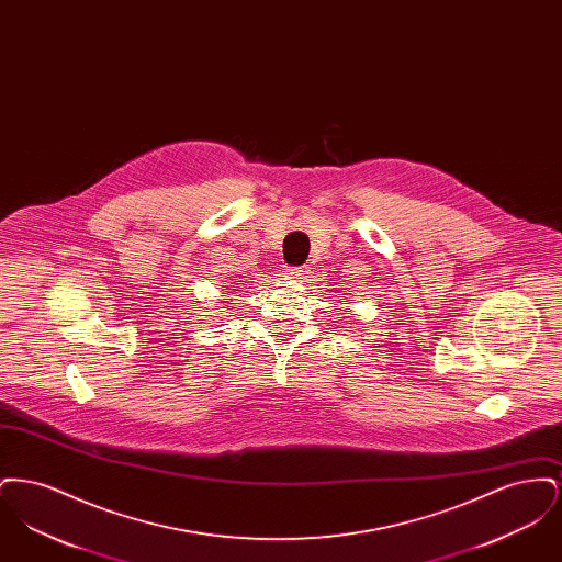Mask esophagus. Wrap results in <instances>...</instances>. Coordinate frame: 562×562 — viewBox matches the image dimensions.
I'll return each mask as SVG.
<instances>
[{
	"label": "esophagus",
	"instance_id": "34e87169",
	"mask_svg": "<svg viewBox=\"0 0 562 562\" xmlns=\"http://www.w3.org/2000/svg\"><path fill=\"white\" fill-rule=\"evenodd\" d=\"M305 273H307V268L286 269V278L289 280H301V278H305Z\"/></svg>",
	"mask_w": 562,
	"mask_h": 562
}]
</instances>
